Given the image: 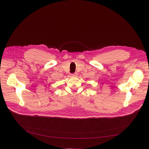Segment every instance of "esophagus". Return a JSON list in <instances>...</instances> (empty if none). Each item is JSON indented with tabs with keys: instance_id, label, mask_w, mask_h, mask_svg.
<instances>
[{
	"instance_id": "1",
	"label": "esophagus",
	"mask_w": 149,
	"mask_h": 149,
	"mask_svg": "<svg viewBox=\"0 0 149 149\" xmlns=\"http://www.w3.org/2000/svg\"><path fill=\"white\" fill-rule=\"evenodd\" d=\"M77 75V73H74V74H71V75L72 76H76Z\"/></svg>"
}]
</instances>
